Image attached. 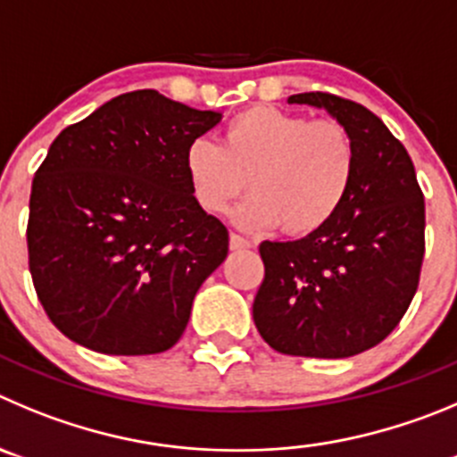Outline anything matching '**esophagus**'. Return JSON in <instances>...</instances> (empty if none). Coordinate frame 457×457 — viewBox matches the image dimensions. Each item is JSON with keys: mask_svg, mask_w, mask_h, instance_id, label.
I'll list each match as a JSON object with an SVG mask.
<instances>
[{"mask_svg": "<svg viewBox=\"0 0 457 457\" xmlns=\"http://www.w3.org/2000/svg\"><path fill=\"white\" fill-rule=\"evenodd\" d=\"M254 243L250 238L241 237V234H229V248L232 250H245V248H253Z\"/></svg>", "mask_w": 457, "mask_h": 457, "instance_id": "1", "label": "esophagus"}]
</instances>
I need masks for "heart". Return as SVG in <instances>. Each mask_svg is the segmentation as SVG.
Masks as SVG:
<instances>
[{
    "label": "heart",
    "mask_w": 457,
    "mask_h": 457,
    "mask_svg": "<svg viewBox=\"0 0 457 457\" xmlns=\"http://www.w3.org/2000/svg\"><path fill=\"white\" fill-rule=\"evenodd\" d=\"M356 170V146L347 128L331 119L257 105L225 126L220 144L198 137L185 151V173L194 200L220 214L245 189L234 209L248 229L304 237L325 228L343 207Z\"/></svg>",
    "instance_id": "1"
}]
</instances>
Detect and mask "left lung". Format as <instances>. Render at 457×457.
<instances>
[{
	"mask_svg": "<svg viewBox=\"0 0 457 457\" xmlns=\"http://www.w3.org/2000/svg\"><path fill=\"white\" fill-rule=\"evenodd\" d=\"M343 123L356 146L353 182L338 214L297 241H263L266 266L253 304L262 338L275 352L347 358L381 343L406 313L424 259V195L403 144L353 101L304 92Z\"/></svg>",
	"mask_w": 457,
	"mask_h": 457,
	"instance_id": "1",
	"label": "left lung"
}]
</instances>
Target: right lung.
<instances>
[{
    "mask_svg": "<svg viewBox=\"0 0 457 457\" xmlns=\"http://www.w3.org/2000/svg\"><path fill=\"white\" fill-rule=\"evenodd\" d=\"M220 119L137 89L54 139L33 178L29 268L67 338L144 356L185 334L195 293L229 245L225 225L191 195L185 151Z\"/></svg>",
    "mask_w": 457,
    "mask_h": 457,
    "instance_id": "1",
    "label": "right lung"
}]
</instances>
